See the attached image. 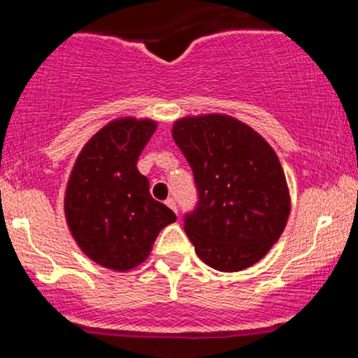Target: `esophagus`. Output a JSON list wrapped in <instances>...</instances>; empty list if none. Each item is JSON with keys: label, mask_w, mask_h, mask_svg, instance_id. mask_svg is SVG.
Masks as SVG:
<instances>
[{"label": "esophagus", "mask_w": 358, "mask_h": 358, "mask_svg": "<svg viewBox=\"0 0 358 358\" xmlns=\"http://www.w3.org/2000/svg\"><path fill=\"white\" fill-rule=\"evenodd\" d=\"M165 203H166V205H168V207H170V208H171V210H173L175 213H178V208H176V202H175V199H168Z\"/></svg>", "instance_id": "esophagus-1"}]
</instances>
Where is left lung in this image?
I'll return each instance as SVG.
<instances>
[{
    "mask_svg": "<svg viewBox=\"0 0 358 358\" xmlns=\"http://www.w3.org/2000/svg\"><path fill=\"white\" fill-rule=\"evenodd\" d=\"M171 136L199 188V205L185 217L196 256L222 273L256 264L279 241L291 210L276 151L227 114L176 119Z\"/></svg>",
    "mask_w": 358,
    "mask_h": 358,
    "instance_id": "8db88e82",
    "label": "left lung"
}]
</instances>
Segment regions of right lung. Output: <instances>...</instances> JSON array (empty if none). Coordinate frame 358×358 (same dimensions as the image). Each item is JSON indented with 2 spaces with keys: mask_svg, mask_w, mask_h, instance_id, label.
<instances>
[{
  "mask_svg": "<svg viewBox=\"0 0 358 358\" xmlns=\"http://www.w3.org/2000/svg\"><path fill=\"white\" fill-rule=\"evenodd\" d=\"M156 126L131 116L108 122L77 155L65 188L73 241L89 259L117 273L145 262L159 231L176 220L150 195V182L136 168Z\"/></svg>",
  "mask_w": 358,
  "mask_h": 358,
  "instance_id": "1",
  "label": "right lung"
}]
</instances>
